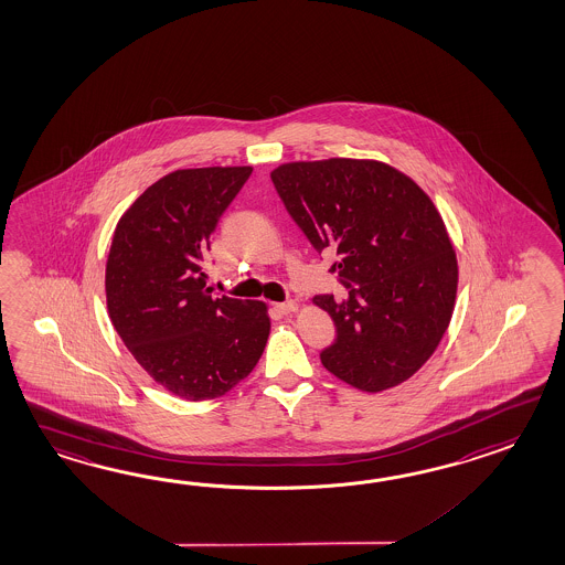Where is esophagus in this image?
Listing matches in <instances>:
<instances>
[{
    "mask_svg": "<svg viewBox=\"0 0 565 565\" xmlns=\"http://www.w3.org/2000/svg\"><path fill=\"white\" fill-rule=\"evenodd\" d=\"M275 307L276 311H280V313H285V316H289V313H295V311L299 309V305H297V301L276 302Z\"/></svg>",
    "mask_w": 565,
    "mask_h": 565,
    "instance_id": "1",
    "label": "esophagus"
}]
</instances>
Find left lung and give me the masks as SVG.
<instances>
[{"label": "left lung", "mask_w": 565, "mask_h": 565, "mask_svg": "<svg viewBox=\"0 0 565 565\" xmlns=\"http://www.w3.org/2000/svg\"><path fill=\"white\" fill-rule=\"evenodd\" d=\"M285 207L331 266L348 297L317 295L338 340L321 352L335 379L362 393L408 381L447 331L458 295V258L441 213L405 172L372 158L278 164L270 172Z\"/></svg>", "instance_id": "1"}]
</instances>
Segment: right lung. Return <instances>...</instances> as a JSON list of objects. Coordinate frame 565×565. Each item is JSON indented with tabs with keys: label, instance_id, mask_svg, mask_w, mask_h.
<instances>
[{
	"label": "right lung",
	"instance_id": "add662e5",
	"mask_svg": "<svg viewBox=\"0 0 565 565\" xmlns=\"http://www.w3.org/2000/svg\"><path fill=\"white\" fill-rule=\"evenodd\" d=\"M252 167L179 169L150 184L119 217L106 263L107 313L152 381L184 401H211L263 355V301L215 297L203 256Z\"/></svg>",
	"mask_w": 565,
	"mask_h": 565
}]
</instances>
